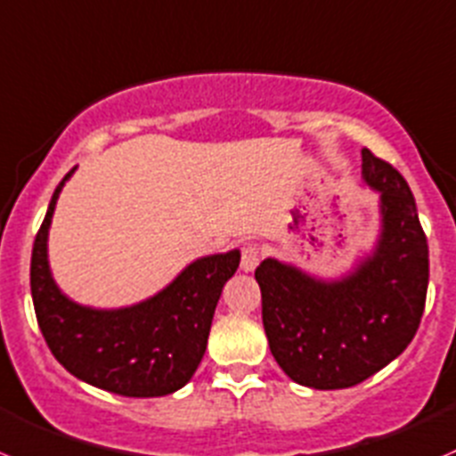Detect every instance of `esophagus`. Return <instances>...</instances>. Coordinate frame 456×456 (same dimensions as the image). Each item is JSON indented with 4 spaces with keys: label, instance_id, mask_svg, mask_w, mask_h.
<instances>
[{
    "label": "esophagus",
    "instance_id": "obj_1",
    "mask_svg": "<svg viewBox=\"0 0 456 456\" xmlns=\"http://www.w3.org/2000/svg\"><path fill=\"white\" fill-rule=\"evenodd\" d=\"M261 261V248L256 243H246L241 248V270L243 273H252Z\"/></svg>",
    "mask_w": 456,
    "mask_h": 456
}]
</instances>
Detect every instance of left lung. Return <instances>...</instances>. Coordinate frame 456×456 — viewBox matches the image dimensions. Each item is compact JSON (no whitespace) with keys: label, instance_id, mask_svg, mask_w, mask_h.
Segmentation results:
<instances>
[{"label":"left lung","instance_id":"obj_1","mask_svg":"<svg viewBox=\"0 0 456 456\" xmlns=\"http://www.w3.org/2000/svg\"><path fill=\"white\" fill-rule=\"evenodd\" d=\"M362 175L381 192V237L354 273L322 281L277 259L255 270L270 353L292 381L314 390L379 372L408 348L426 308L428 239L408 182L368 148Z\"/></svg>","mask_w":456,"mask_h":456}]
</instances>
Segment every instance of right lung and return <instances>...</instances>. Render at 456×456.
<instances>
[{"label": "right lung", "mask_w": 456, "mask_h": 456, "mask_svg": "<svg viewBox=\"0 0 456 456\" xmlns=\"http://www.w3.org/2000/svg\"><path fill=\"white\" fill-rule=\"evenodd\" d=\"M60 182L33 243L30 292L39 330L57 362L102 390L121 396H164L191 381L206 353L224 283L239 268V250L192 261L159 295L119 310L70 301L48 268V228Z\"/></svg>", "instance_id": "add662e5"}]
</instances>
